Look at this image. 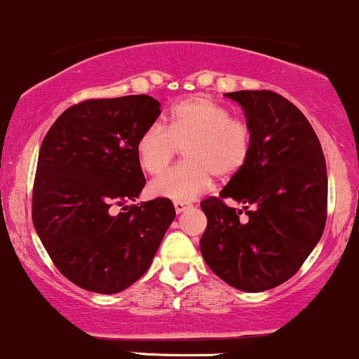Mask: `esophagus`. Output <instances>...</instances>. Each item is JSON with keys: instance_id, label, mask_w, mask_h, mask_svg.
I'll return each mask as SVG.
<instances>
[{"instance_id": "34e87169", "label": "esophagus", "mask_w": 359, "mask_h": 359, "mask_svg": "<svg viewBox=\"0 0 359 359\" xmlns=\"http://www.w3.org/2000/svg\"><path fill=\"white\" fill-rule=\"evenodd\" d=\"M189 206H191V203H186V201H173V208H175L177 212L186 211Z\"/></svg>"}]
</instances>
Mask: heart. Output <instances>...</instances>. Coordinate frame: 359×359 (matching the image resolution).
I'll use <instances>...</instances> for the list:
<instances>
[{"label": "heart", "mask_w": 359, "mask_h": 359, "mask_svg": "<svg viewBox=\"0 0 359 359\" xmlns=\"http://www.w3.org/2000/svg\"><path fill=\"white\" fill-rule=\"evenodd\" d=\"M179 148H184L186 163L165 172L151 187L163 198L189 201L206 192L212 177L230 180L245 167L252 151V129L211 98H184L168 110L165 124L155 122L141 133L137 161L149 175H158Z\"/></svg>", "instance_id": "b5f03b06"}]
</instances>
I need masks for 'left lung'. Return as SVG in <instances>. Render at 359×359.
Wrapping results in <instances>:
<instances>
[{"label": "left lung", "mask_w": 359, "mask_h": 359, "mask_svg": "<svg viewBox=\"0 0 359 359\" xmlns=\"http://www.w3.org/2000/svg\"><path fill=\"white\" fill-rule=\"evenodd\" d=\"M252 129L250 158L219 196L201 203L208 218L199 249L211 271L243 291H266L297 273L327 219L320 141L297 105L271 90L226 93ZM233 198L243 210L228 207Z\"/></svg>", "instance_id": "obj_1"}]
</instances>
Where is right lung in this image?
Returning <instances> with one entry per match:
<instances>
[{
	"mask_svg": "<svg viewBox=\"0 0 359 359\" xmlns=\"http://www.w3.org/2000/svg\"><path fill=\"white\" fill-rule=\"evenodd\" d=\"M158 116L148 95L90 98L66 109L42 141L32 222L59 273L80 288L112 294L136 283L175 218L167 198L124 206L147 184L136 143Z\"/></svg>",
	"mask_w": 359,
	"mask_h": 359,
	"instance_id": "add662e5",
	"label": "right lung"
}]
</instances>
